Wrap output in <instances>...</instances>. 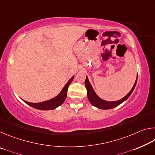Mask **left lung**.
Returning <instances> with one entry per match:
<instances>
[{"label":"left lung","mask_w":155,"mask_h":155,"mask_svg":"<svg viewBox=\"0 0 155 155\" xmlns=\"http://www.w3.org/2000/svg\"><path fill=\"white\" fill-rule=\"evenodd\" d=\"M137 78H136L134 85H133L132 89H131L129 92H128L127 95L124 97V98H122L116 101H104V100L102 99L101 98H100V97L96 94V91H94L92 85H91V83L90 82V81H89L88 77L87 76H86V79L85 81V85L86 89H87L88 100L89 101H90V103L92 104L93 106L101 109H110L118 106L119 104L122 103L123 102L127 101V100L128 98V97H129L131 95V94L133 93V90H134L136 84H137Z\"/></svg>","instance_id":"8db88e82"}]
</instances>
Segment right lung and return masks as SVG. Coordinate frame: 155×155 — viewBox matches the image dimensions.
<instances>
[{
  "mask_svg": "<svg viewBox=\"0 0 155 155\" xmlns=\"http://www.w3.org/2000/svg\"><path fill=\"white\" fill-rule=\"evenodd\" d=\"M74 76H73L70 78L69 81H68L67 83L65 84V86L60 91L58 95H57L55 97L52 98L48 101L41 102V103H29V102L25 101L24 100H22L25 103H27L28 105L33 107V108L39 109V110H52L55 109L57 107H59L60 105L64 103L65 98H66L67 96V91L68 87H69L70 84L72 83V81L74 79Z\"/></svg>",
  "mask_w": 155,
  "mask_h": 155,
  "instance_id": "add662e5",
  "label": "right lung"
}]
</instances>
